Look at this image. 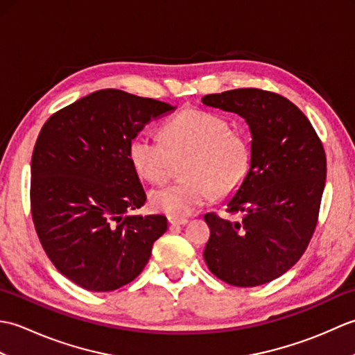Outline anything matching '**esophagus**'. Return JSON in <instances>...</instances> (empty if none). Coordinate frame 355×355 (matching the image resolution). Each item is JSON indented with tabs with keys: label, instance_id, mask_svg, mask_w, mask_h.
I'll return each mask as SVG.
<instances>
[{
	"label": "esophagus",
	"instance_id": "esophagus-1",
	"mask_svg": "<svg viewBox=\"0 0 355 355\" xmlns=\"http://www.w3.org/2000/svg\"><path fill=\"white\" fill-rule=\"evenodd\" d=\"M169 223L172 225H186L189 221H187L186 218H169Z\"/></svg>",
	"mask_w": 355,
	"mask_h": 355
}]
</instances>
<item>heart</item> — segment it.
Segmentation results:
<instances>
[{"label":"heart","instance_id":"1","mask_svg":"<svg viewBox=\"0 0 355 355\" xmlns=\"http://www.w3.org/2000/svg\"><path fill=\"white\" fill-rule=\"evenodd\" d=\"M163 139L141 132L130 143V160L143 178L158 183L183 160L186 182L168 183L150 193V205L171 218H186L216 197L235 192L247 175L250 150L245 137L229 130L224 117L186 110L163 126Z\"/></svg>","mask_w":355,"mask_h":355}]
</instances>
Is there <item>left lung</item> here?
<instances>
[{
    "label": "left lung",
    "mask_w": 355,
    "mask_h": 355,
    "mask_svg": "<svg viewBox=\"0 0 355 355\" xmlns=\"http://www.w3.org/2000/svg\"><path fill=\"white\" fill-rule=\"evenodd\" d=\"M202 103L241 116L250 130V164L227 200L243 221L205 215L209 270L235 286L267 284L306 250L318 224L327 157L310 120L285 97L258 88L207 94Z\"/></svg>",
    "instance_id": "left-lung-1"
}]
</instances>
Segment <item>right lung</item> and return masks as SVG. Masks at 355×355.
I'll list each match as a JSON object with an SVG mask.
<instances>
[{"mask_svg":"<svg viewBox=\"0 0 355 355\" xmlns=\"http://www.w3.org/2000/svg\"><path fill=\"white\" fill-rule=\"evenodd\" d=\"M175 107L122 89H99L53 114L32 155L30 202L45 253L88 291H112L145 268L168 230L163 215H128L146 193L130 143Z\"/></svg>","mask_w":355,"mask_h":355,"instance_id":"1","label":"right lung"}]
</instances>
